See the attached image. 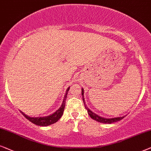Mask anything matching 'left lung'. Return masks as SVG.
Wrapping results in <instances>:
<instances>
[{"label": "left lung", "mask_w": 151, "mask_h": 151, "mask_svg": "<svg viewBox=\"0 0 151 151\" xmlns=\"http://www.w3.org/2000/svg\"><path fill=\"white\" fill-rule=\"evenodd\" d=\"M81 94H82V97H83V104H84V106H85V108L88 111V113L89 114L90 117L92 118V119L95 120V121L98 122H100V123H103V124H112V123H114V122H116L118 121H120V120H122L123 118H124V116H121V117H116V118H112V119H106V118H104V117H101V116H98L97 114H94V112H92L91 110L88 109L87 108V106H86L85 104V100H84V96H83V90L82 89L81 90Z\"/></svg>", "instance_id": "obj_1"}]
</instances>
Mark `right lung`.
Listing matches in <instances>:
<instances>
[{"label":"right lung","mask_w":151,"mask_h":151,"mask_svg":"<svg viewBox=\"0 0 151 151\" xmlns=\"http://www.w3.org/2000/svg\"><path fill=\"white\" fill-rule=\"evenodd\" d=\"M70 87L68 88L67 90H66V92L65 94V96H64V99L63 101V104L59 110H57L55 113L51 114V115L47 116H44V117H29V116H27L26 114L23 113V112H21L23 114V115L25 116L26 119L29 120V122H31L32 123L34 124H36L37 126H47L49 125H51V124H53L57 122L58 120H59L60 118L61 117V116L63 115L64 109H65V100L66 98H67V94L68 92L69 91Z\"/></svg>","instance_id":"add662e5"}]
</instances>
